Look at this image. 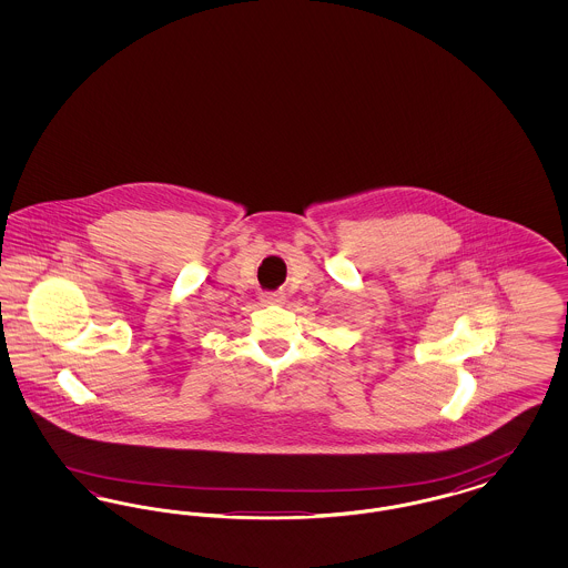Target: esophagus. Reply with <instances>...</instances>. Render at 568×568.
<instances>
[{"instance_id": "1", "label": "esophagus", "mask_w": 568, "mask_h": 568, "mask_svg": "<svg viewBox=\"0 0 568 568\" xmlns=\"http://www.w3.org/2000/svg\"><path fill=\"white\" fill-rule=\"evenodd\" d=\"M262 302L264 304H281L283 294L281 292H266V294H262Z\"/></svg>"}]
</instances>
